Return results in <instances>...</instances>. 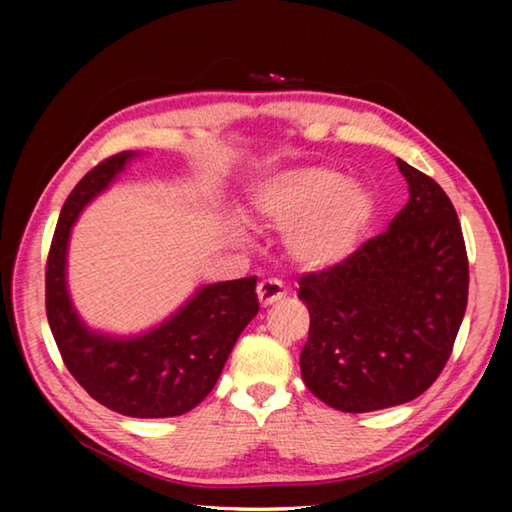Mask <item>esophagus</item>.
<instances>
[{"label":"esophagus","mask_w":512,"mask_h":512,"mask_svg":"<svg viewBox=\"0 0 512 512\" xmlns=\"http://www.w3.org/2000/svg\"><path fill=\"white\" fill-rule=\"evenodd\" d=\"M284 296H287V291H284L280 280L259 282L257 298H259V305H262V307H271V305H275V302H280Z\"/></svg>","instance_id":"1"}]
</instances>
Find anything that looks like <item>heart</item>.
<instances>
[{"label": "heart", "instance_id": "obj_1", "mask_svg": "<svg viewBox=\"0 0 512 512\" xmlns=\"http://www.w3.org/2000/svg\"><path fill=\"white\" fill-rule=\"evenodd\" d=\"M250 207L266 228H292L287 248L307 268L345 262L375 219V198L368 189L325 167H300L259 180L250 189Z\"/></svg>", "mask_w": 512, "mask_h": 512}]
</instances>
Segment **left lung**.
Segmentation results:
<instances>
[{
	"instance_id": "obj_1",
	"label": "left lung",
	"mask_w": 512,
	"mask_h": 512,
	"mask_svg": "<svg viewBox=\"0 0 512 512\" xmlns=\"http://www.w3.org/2000/svg\"><path fill=\"white\" fill-rule=\"evenodd\" d=\"M409 203L332 268L300 277L309 339L300 372L311 393L345 413L411 402L438 379L467 307L470 268L461 221L436 180L397 160Z\"/></svg>"
}]
</instances>
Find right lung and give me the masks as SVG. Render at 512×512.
<instances>
[{"label": "right lung", "mask_w": 512, "mask_h": 512, "mask_svg": "<svg viewBox=\"0 0 512 512\" xmlns=\"http://www.w3.org/2000/svg\"><path fill=\"white\" fill-rule=\"evenodd\" d=\"M137 153L99 162L72 189L51 239L47 320L67 370L99 404L131 418H173L201 404L244 327L257 316V277L198 289L176 314L137 336H110L83 323L69 300L65 268L72 225Z\"/></svg>", "instance_id": "add662e5"}]
</instances>
